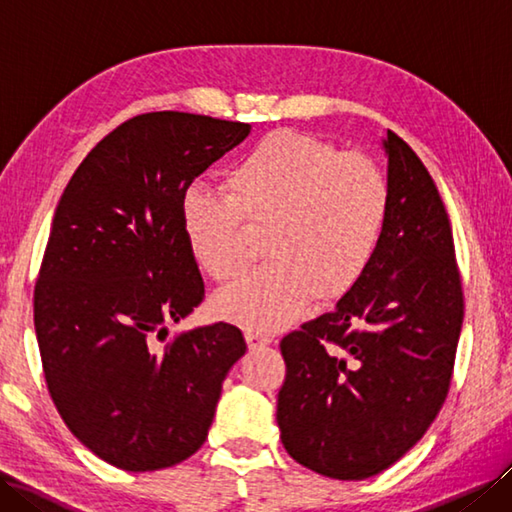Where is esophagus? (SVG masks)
<instances>
[{
	"instance_id": "obj_1",
	"label": "esophagus",
	"mask_w": 512,
	"mask_h": 512,
	"mask_svg": "<svg viewBox=\"0 0 512 512\" xmlns=\"http://www.w3.org/2000/svg\"><path fill=\"white\" fill-rule=\"evenodd\" d=\"M246 343H248L250 350H262V347H266L270 343V336L262 334V332H255V330H248L246 332Z\"/></svg>"
}]
</instances>
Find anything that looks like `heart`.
Listing matches in <instances>:
<instances>
[{
	"mask_svg": "<svg viewBox=\"0 0 512 512\" xmlns=\"http://www.w3.org/2000/svg\"><path fill=\"white\" fill-rule=\"evenodd\" d=\"M226 195L193 187L182 200V233L217 284L244 273L248 228L266 231L270 264L215 297L220 317L250 330H279L310 301L354 290L372 266L389 209L385 173L363 154L299 132H273L239 158Z\"/></svg>",
	"mask_w": 512,
	"mask_h": 512,
	"instance_id": "1",
	"label": "heart"
}]
</instances>
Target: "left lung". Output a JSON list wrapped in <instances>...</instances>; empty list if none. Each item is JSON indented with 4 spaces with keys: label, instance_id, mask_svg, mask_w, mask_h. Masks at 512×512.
<instances>
[{
    "label": "left lung",
    "instance_id": "8db88e82",
    "mask_svg": "<svg viewBox=\"0 0 512 512\" xmlns=\"http://www.w3.org/2000/svg\"><path fill=\"white\" fill-rule=\"evenodd\" d=\"M389 209L378 253L336 310L281 339L277 398L292 460L334 480L398 462L449 394L464 319L451 222L436 182L387 132Z\"/></svg>",
    "mask_w": 512,
    "mask_h": 512
}]
</instances>
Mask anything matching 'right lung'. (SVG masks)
<instances>
[{
    "label": "right lung",
    "instance_id": "obj_1",
    "mask_svg": "<svg viewBox=\"0 0 512 512\" xmlns=\"http://www.w3.org/2000/svg\"><path fill=\"white\" fill-rule=\"evenodd\" d=\"M248 132L187 112L129 118L85 156L54 211L35 286L43 374L68 429L123 471L191 458L246 352L231 323L176 336L167 325L204 299L184 195Z\"/></svg>",
    "mask_w": 512,
    "mask_h": 512
}]
</instances>
